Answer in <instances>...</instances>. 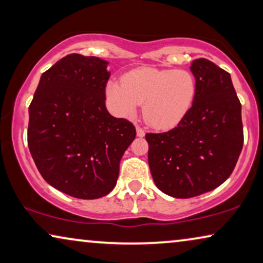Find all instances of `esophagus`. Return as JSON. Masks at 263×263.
I'll return each instance as SVG.
<instances>
[{
	"mask_svg": "<svg viewBox=\"0 0 263 263\" xmlns=\"http://www.w3.org/2000/svg\"><path fill=\"white\" fill-rule=\"evenodd\" d=\"M136 135H138L139 138H143V136H145V130H143L142 128L136 127Z\"/></svg>",
	"mask_w": 263,
	"mask_h": 263,
	"instance_id": "34e87169",
	"label": "esophagus"
}]
</instances>
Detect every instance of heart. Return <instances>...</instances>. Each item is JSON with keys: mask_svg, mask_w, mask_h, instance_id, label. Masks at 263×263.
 Returning <instances> with one entry per match:
<instances>
[{"mask_svg": "<svg viewBox=\"0 0 263 263\" xmlns=\"http://www.w3.org/2000/svg\"><path fill=\"white\" fill-rule=\"evenodd\" d=\"M196 81L189 71L141 67L128 71L121 81L110 80L105 95L117 116L129 117L143 104V118L157 129H172L192 109Z\"/></svg>", "mask_w": 263, "mask_h": 263, "instance_id": "1", "label": "heart"}]
</instances>
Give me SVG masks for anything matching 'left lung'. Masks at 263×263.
<instances>
[{
	"instance_id": "left-lung-1",
	"label": "left lung",
	"mask_w": 263,
	"mask_h": 263,
	"mask_svg": "<svg viewBox=\"0 0 263 263\" xmlns=\"http://www.w3.org/2000/svg\"><path fill=\"white\" fill-rule=\"evenodd\" d=\"M190 70L197 91L189 114L171 130L146 134L153 181L177 199L222 184L243 147L242 105L231 75L206 59L193 61Z\"/></svg>"
}]
</instances>
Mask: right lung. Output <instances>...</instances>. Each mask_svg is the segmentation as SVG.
<instances>
[{"label": "right lung", "mask_w": 263, "mask_h": 263, "mask_svg": "<svg viewBox=\"0 0 263 263\" xmlns=\"http://www.w3.org/2000/svg\"><path fill=\"white\" fill-rule=\"evenodd\" d=\"M109 62L70 53L42 74L28 107L31 156L50 185L77 199H99L116 185L135 127L105 106Z\"/></svg>", "instance_id": "obj_1"}]
</instances>
